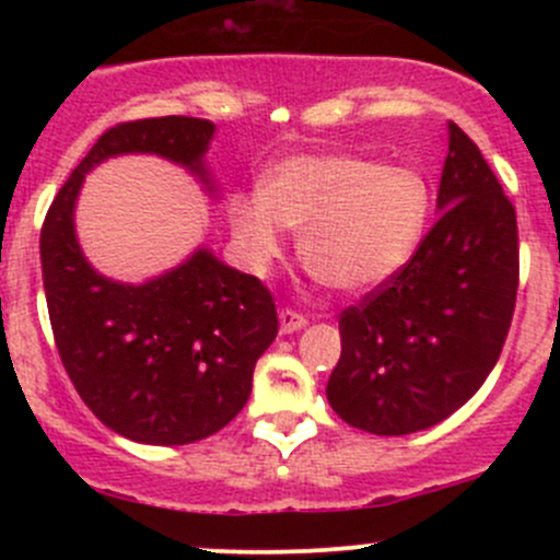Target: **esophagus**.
Here are the masks:
<instances>
[{"label": "esophagus", "mask_w": 560, "mask_h": 560, "mask_svg": "<svg viewBox=\"0 0 560 560\" xmlns=\"http://www.w3.org/2000/svg\"><path fill=\"white\" fill-rule=\"evenodd\" d=\"M306 327V316L292 312V308H281L279 314V330L281 336H290V332H298Z\"/></svg>", "instance_id": "obj_1"}]
</instances>
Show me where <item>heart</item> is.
<instances>
[{
    "label": "heart",
    "instance_id": "b5f03b06",
    "mask_svg": "<svg viewBox=\"0 0 560 560\" xmlns=\"http://www.w3.org/2000/svg\"><path fill=\"white\" fill-rule=\"evenodd\" d=\"M431 186L415 167L360 154H295L276 162L262 191L230 202V230L254 268L301 230V259L322 284L365 292L406 268L431 217Z\"/></svg>",
    "mask_w": 560,
    "mask_h": 560
}]
</instances>
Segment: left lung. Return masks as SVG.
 Instances as JSON below:
<instances>
[{"instance_id": "1", "label": "left lung", "mask_w": 560, "mask_h": 560, "mask_svg": "<svg viewBox=\"0 0 560 560\" xmlns=\"http://www.w3.org/2000/svg\"><path fill=\"white\" fill-rule=\"evenodd\" d=\"M439 219L415 257L338 322L332 411L376 436L447 420L499 363L517 298V219L474 140L450 121Z\"/></svg>"}]
</instances>
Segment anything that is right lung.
<instances>
[{"mask_svg": "<svg viewBox=\"0 0 560 560\" xmlns=\"http://www.w3.org/2000/svg\"><path fill=\"white\" fill-rule=\"evenodd\" d=\"M206 118L162 116L107 129L50 202L39 233L56 349L83 404L138 444L175 447L222 431L246 406L259 354L279 332L270 292L200 246L165 273L127 284L83 254L75 206L86 173L113 156L154 154L219 186L206 165Z\"/></svg>", "mask_w": 560, "mask_h": 560, "instance_id": "add662e5", "label": "right lung"}]
</instances>
